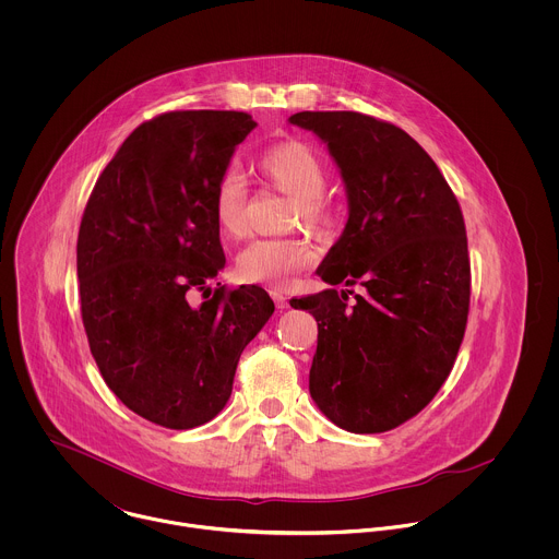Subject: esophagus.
I'll use <instances>...</instances> for the list:
<instances>
[{
    "label": "esophagus",
    "instance_id": "obj_1",
    "mask_svg": "<svg viewBox=\"0 0 559 559\" xmlns=\"http://www.w3.org/2000/svg\"><path fill=\"white\" fill-rule=\"evenodd\" d=\"M271 297H273V301H275V306H277L280 310H286V308H288V301H286V297H284L282 290H271Z\"/></svg>",
    "mask_w": 559,
    "mask_h": 559
}]
</instances>
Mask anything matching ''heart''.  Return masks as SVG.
Masks as SVG:
<instances>
[{"label":"heart","mask_w":559,"mask_h":559,"mask_svg":"<svg viewBox=\"0 0 559 559\" xmlns=\"http://www.w3.org/2000/svg\"><path fill=\"white\" fill-rule=\"evenodd\" d=\"M260 171L282 191L295 195L293 222L312 233H326L333 224V206L324 198L326 169L319 155L301 142H282L266 148L258 159ZM211 206L219 230L240 237L247 228V191L237 171H224L213 187ZM314 249L304 239H255L240 249L237 275L249 284L284 288L308 269Z\"/></svg>","instance_id":"heart-1"}]
</instances>
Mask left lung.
<instances>
[{"mask_svg":"<svg viewBox=\"0 0 559 559\" xmlns=\"http://www.w3.org/2000/svg\"><path fill=\"white\" fill-rule=\"evenodd\" d=\"M335 160L348 202L342 237L317 269L331 288L293 299L319 322L310 394L335 426L385 432L417 415L459 355L472 295L461 206L428 153L357 111H299ZM337 283L364 285L361 296Z\"/></svg>","mask_w":559,"mask_h":559,"instance_id":"obj_1","label":"left lung"}]
</instances>
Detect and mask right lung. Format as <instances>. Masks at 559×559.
I'll list each match as a JSON object with an SVG mask.
<instances>
[{"mask_svg": "<svg viewBox=\"0 0 559 559\" xmlns=\"http://www.w3.org/2000/svg\"><path fill=\"white\" fill-rule=\"evenodd\" d=\"M255 127L242 111L213 109L140 124L98 176L81 219L92 357L118 399L165 428L202 426L226 406L242 348L275 310L260 286H209L226 266L211 193Z\"/></svg>", "mask_w": 559, "mask_h": 559, "instance_id": "right-lung-1", "label": "right lung"}]
</instances>
